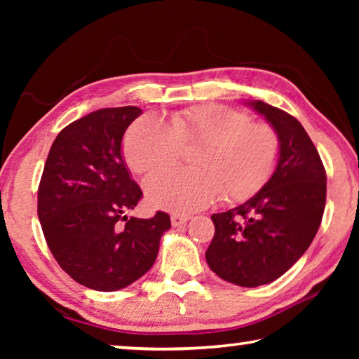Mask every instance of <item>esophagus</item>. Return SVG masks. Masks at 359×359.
<instances>
[{
  "label": "esophagus",
  "instance_id": "1",
  "mask_svg": "<svg viewBox=\"0 0 359 359\" xmlns=\"http://www.w3.org/2000/svg\"><path fill=\"white\" fill-rule=\"evenodd\" d=\"M190 220V217L188 215H177V214H174V215H171V224L174 228H179V226H184V224Z\"/></svg>",
  "mask_w": 359,
  "mask_h": 359
}]
</instances>
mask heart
<instances>
[{
    "instance_id": "1",
    "label": "heart",
    "mask_w": 359,
    "mask_h": 359,
    "mask_svg": "<svg viewBox=\"0 0 359 359\" xmlns=\"http://www.w3.org/2000/svg\"><path fill=\"white\" fill-rule=\"evenodd\" d=\"M198 145L193 171H163L145 180L147 201L158 209L191 214L222 194L226 203L253 196L274 172L280 141L267 123L220 104L137 118L126 131L123 156L137 174H150L177 160L182 147Z\"/></svg>"
}]
</instances>
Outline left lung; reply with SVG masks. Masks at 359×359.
Masks as SVG:
<instances>
[{
  "instance_id": "left-lung-1",
  "label": "left lung",
  "mask_w": 359,
  "mask_h": 359,
  "mask_svg": "<svg viewBox=\"0 0 359 359\" xmlns=\"http://www.w3.org/2000/svg\"><path fill=\"white\" fill-rule=\"evenodd\" d=\"M247 104L276 130L280 154L255 196L212 215L215 234L205 261L223 280L253 288L283 276L312 244L325 212L326 172L293 115L263 101Z\"/></svg>"
}]
</instances>
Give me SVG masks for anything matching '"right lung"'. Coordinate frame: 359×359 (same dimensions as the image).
I'll return each instance as SVG.
<instances>
[{
	"label": "right lung",
	"mask_w": 359,
	"mask_h": 359,
	"mask_svg": "<svg viewBox=\"0 0 359 359\" xmlns=\"http://www.w3.org/2000/svg\"><path fill=\"white\" fill-rule=\"evenodd\" d=\"M142 111L106 107L60 131L46 160L38 190V217L48 248L77 283L117 291L154 266L166 212L126 217L142 198L131 179L121 139Z\"/></svg>",
	"instance_id": "right-lung-1"
}]
</instances>
